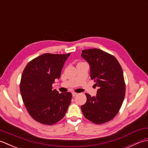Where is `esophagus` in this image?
Returning <instances> with one entry per match:
<instances>
[{
	"mask_svg": "<svg viewBox=\"0 0 148 148\" xmlns=\"http://www.w3.org/2000/svg\"><path fill=\"white\" fill-rule=\"evenodd\" d=\"M77 93H75V92H72V97H75V96H76L77 95Z\"/></svg>",
	"mask_w": 148,
	"mask_h": 148,
	"instance_id": "1",
	"label": "esophagus"
}]
</instances>
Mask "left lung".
<instances>
[{
    "label": "left lung",
    "mask_w": 148,
    "mask_h": 148,
    "mask_svg": "<svg viewBox=\"0 0 148 148\" xmlns=\"http://www.w3.org/2000/svg\"><path fill=\"white\" fill-rule=\"evenodd\" d=\"M81 56L88 63L90 77L98 86L97 95L86 93V102L81 111L86 119L102 124L115 117L120 109L125 95L123 72L114 56L101 49L83 50Z\"/></svg>",
    "instance_id": "left-lung-1"
}]
</instances>
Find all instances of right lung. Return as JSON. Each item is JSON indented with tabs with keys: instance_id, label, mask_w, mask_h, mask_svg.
<instances>
[{
	"instance_id": "add662e5",
	"label": "right lung",
	"mask_w": 148,
	"mask_h": 148,
	"mask_svg": "<svg viewBox=\"0 0 148 148\" xmlns=\"http://www.w3.org/2000/svg\"><path fill=\"white\" fill-rule=\"evenodd\" d=\"M70 55L45 53L30 61L22 73L20 84L22 99L28 112L37 122L53 125L67 111L71 93H58L52 84L60 77Z\"/></svg>"
}]
</instances>
